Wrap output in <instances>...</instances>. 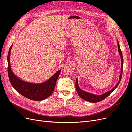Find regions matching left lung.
I'll use <instances>...</instances> for the list:
<instances>
[{
    "mask_svg": "<svg viewBox=\"0 0 132 132\" xmlns=\"http://www.w3.org/2000/svg\"><path fill=\"white\" fill-rule=\"evenodd\" d=\"M117 45H118V52L119 53L120 58H121V69H120V74L119 75V82H118V83L114 86L113 88L109 91H107L106 92H105L103 94H102L101 95H96V94H94L89 92H87L86 91H83V90H82L80 88L78 85V80L77 78H76V83H75V86H76V91L78 93V94L80 95V97L81 98H82L83 100L87 101L90 102H98L99 101H101L102 100H103V99H104L105 98H106L108 95H109L114 90H115L117 87L118 86L121 78V76H122V66H123V63H124V61H123V58H122V55L121 53V51L120 48V46H119V43L118 41V40L117 41Z\"/></svg>",
    "mask_w": 132,
    "mask_h": 132,
    "instance_id": "obj_1",
    "label": "left lung"
}]
</instances>
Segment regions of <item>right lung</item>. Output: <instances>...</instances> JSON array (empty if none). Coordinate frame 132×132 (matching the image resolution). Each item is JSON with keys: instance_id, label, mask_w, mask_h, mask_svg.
Masks as SVG:
<instances>
[{"instance_id": "1", "label": "right lung", "mask_w": 132, "mask_h": 132, "mask_svg": "<svg viewBox=\"0 0 132 132\" xmlns=\"http://www.w3.org/2000/svg\"><path fill=\"white\" fill-rule=\"evenodd\" d=\"M12 46L9 50L7 56L8 74L12 86L21 95L30 100L41 101L46 99L53 92L61 70H59L47 81L41 83H29L21 80L14 74L11 67L10 56Z\"/></svg>"}]
</instances>
